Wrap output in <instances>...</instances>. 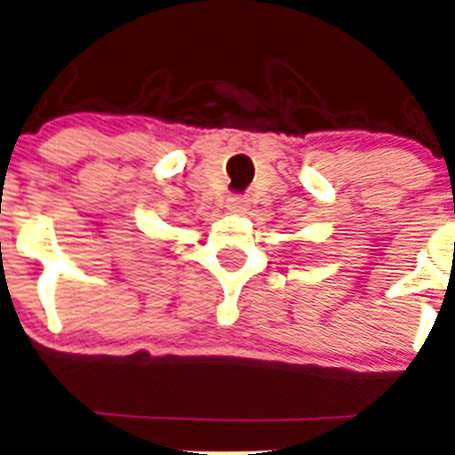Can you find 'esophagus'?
Masks as SVG:
<instances>
[{
	"mask_svg": "<svg viewBox=\"0 0 455 455\" xmlns=\"http://www.w3.org/2000/svg\"><path fill=\"white\" fill-rule=\"evenodd\" d=\"M244 206H246V198H242V196H231V198H228V209L242 211Z\"/></svg>",
	"mask_w": 455,
	"mask_h": 455,
	"instance_id": "1",
	"label": "esophagus"
}]
</instances>
